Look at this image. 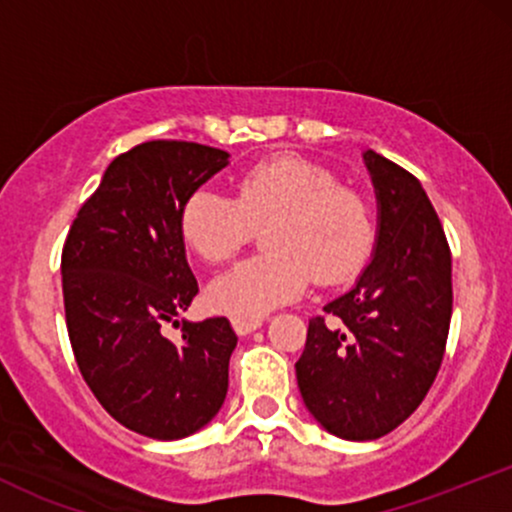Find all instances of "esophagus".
<instances>
[{
  "label": "esophagus",
  "instance_id": "1",
  "mask_svg": "<svg viewBox=\"0 0 512 512\" xmlns=\"http://www.w3.org/2000/svg\"><path fill=\"white\" fill-rule=\"evenodd\" d=\"M262 327V320H233V330L240 337H245V334H252L255 330H260Z\"/></svg>",
  "mask_w": 512,
  "mask_h": 512
}]
</instances>
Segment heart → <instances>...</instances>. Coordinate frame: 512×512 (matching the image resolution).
<instances>
[{"label": "heart", "mask_w": 512, "mask_h": 512, "mask_svg": "<svg viewBox=\"0 0 512 512\" xmlns=\"http://www.w3.org/2000/svg\"><path fill=\"white\" fill-rule=\"evenodd\" d=\"M180 236L204 262L231 260L263 231L269 257L238 264L211 281L207 305L233 320H260L301 298L310 276L322 286L349 281L373 248L366 204L339 190L330 170L301 156H276L245 170L236 199L197 190L180 209Z\"/></svg>", "instance_id": "obj_1"}]
</instances>
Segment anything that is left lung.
Wrapping results in <instances>:
<instances>
[{"label":"left lung","instance_id":"left-lung-1","mask_svg":"<svg viewBox=\"0 0 512 512\" xmlns=\"http://www.w3.org/2000/svg\"><path fill=\"white\" fill-rule=\"evenodd\" d=\"M378 202L370 262L308 325L296 380L332 436L375 440L407 421L436 380L452 315V260L414 175L363 151Z\"/></svg>","mask_w":512,"mask_h":512}]
</instances>
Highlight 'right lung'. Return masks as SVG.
<instances>
[{"instance_id":"add662e5","label":"right lung","mask_w":512,"mask_h":512,"mask_svg":"<svg viewBox=\"0 0 512 512\" xmlns=\"http://www.w3.org/2000/svg\"><path fill=\"white\" fill-rule=\"evenodd\" d=\"M231 154L195 142H146L117 156L62 250V293L76 366L103 409L146 438L180 440L219 414L238 337L226 317L182 320L197 279L180 209Z\"/></svg>"}]
</instances>
